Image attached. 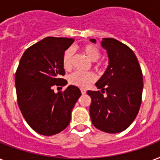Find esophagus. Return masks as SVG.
Masks as SVG:
<instances>
[{
	"instance_id": "esophagus-1",
	"label": "esophagus",
	"mask_w": 160,
	"mask_h": 160,
	"mask_svg": "<svg viewBox=\"0 0 160 160\" xmlns=\"http://www.w3.org/2000/svg\"><path fill=\"white\" fill-rule=\"evenodd\" d=\"M80 91H81V93L82 94L86 93V90H85V89H80Z\"/></svg>"
}]
</instances>
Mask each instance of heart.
<instances>
[{"mask_svg": "<svg viewBox=\"0 0 160 160\" xmlns=\"http://www.w3.org/2000/svg\"><path fill=\"white\" fill-rule=\"evenodd\" d=\"M78 48L90 60L96 62V64L99 65L97 59H99L101 57V50L96 45L92 44V43H85V44L79 46ZM72 60H73V50L71 48H69L64 51L62 56V65L65 70H69L71 69ZM95 80H96V76L91 72L83 73V72L75 71L72 73L69 77V82L71 85L81 87V88H85L86 86H88Z\"/></svg>", "mask_w": 160, "mask_h": 160, "instance_id": "heart-1", "label": "heart"}]
</instances>
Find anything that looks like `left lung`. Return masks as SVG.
Wrapping results in <instances>:
<instances>
[{"label":"left lung","instance_id":"8db88e82","mask_svg":"<svg viewBox=\"0 0 160 160\" xmlns=\"http://www.w3.org/2000/svg\"><path fill=\"white\" fill-rule=\"evenodd\" d=\"M91 41L96 42V39ZM102 46L107 51L109 65L96 84L101 91H87L91 98L90 115L96 128L117 133L128 128L138 113L143 88L142 73L135 53L127 45L105 38Z\"/></svg>","mask_w":160,"mask_h":160}]
</instances>
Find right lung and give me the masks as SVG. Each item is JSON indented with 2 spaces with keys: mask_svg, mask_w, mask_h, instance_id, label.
Returning a JSON list of instances; mask_svg holds the SVG:
<instances>
[{
  "mask_svg": "<svg viewBox=\"0 0 160 160\" xmlns=\"http://www.w3.org/2000/svg\"><path fill=\"white\" fill-rule=\"evenodd\" d=\"M74 38L48 37L27 49L16 71L18 107L29 126L38 133L52 136L68 127L71 111L81 95L69 85L54 93L53 87L64 86L67 80L62 56Z\"/></svg>",
  "mask_w": 160,
  "mask_h": 160,
  "instance_id": "right-lung-1",
  "label": "right lung"
}]
</instances>
